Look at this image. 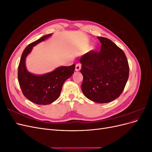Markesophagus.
I'll list each match as a JSON object with an SVG mask.
<instances>
[{
    "label": "esophagus",
    "mask_w": 152,
    "mask_h": 152,
    "mask_svg": "<svg viewBox=\"0 0 152 152\" xmlns=\"http://www.w3.org/2000/svg\"><path fill=\"white\" fill-rule=\"evenodd\" d=\"M81 68V65L79 63H78L75 66V71H79Z\"/></svg>",
    "instance_id": "obj_1"
}]
</instances>
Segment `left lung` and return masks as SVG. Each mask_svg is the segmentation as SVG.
<instances>
[{
  "label": "left lung",
  "mask_w": 152,
  "mask_h": 152,
  "mask_svg": "<svg viewBox=\"0 0 152 152\" xmlns=\"http://www.w3.org/2000/svg\"><path fill=\"white\" fill-rule=\"evenodd\" d=\"M100 51L92 50L80 59L83 75L81 89L89 99L98 103L112 102L126 86L129 67L123 50L107 38L98 37Z\"/></svg>",
  "instance_id": "left-lung-1"
}]
</instances>
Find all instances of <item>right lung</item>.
Segmentation results:
<instances>
[{
  "label": "right lung",
  "mask_w": 152,
  "mask_h": 152,
  "mask_svg": "<svg viewBox=\"0 0 152 152\" xmlns=\"http://www.w3.org/2000/svg\"><path fill=\"white\" fill-rule=\"evenodd\" d=\"M52 34L45 35L27 45L22 53L18 66V82L25 97L37 104H49L60 95L65 81L74 73L75 65L59 66L51 72L37 75L28 72L25 66L26 58L35 45L46 40Z\"/></svg>",
  "instance_id": "add662e5"
}]
</instances>
